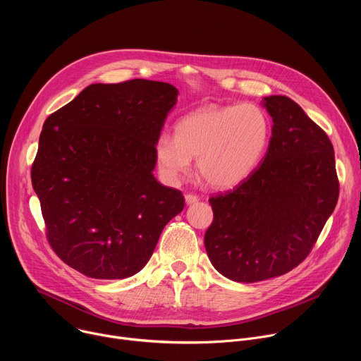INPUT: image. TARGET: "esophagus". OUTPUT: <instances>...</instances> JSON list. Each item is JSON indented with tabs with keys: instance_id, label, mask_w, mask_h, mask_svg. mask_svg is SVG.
<instances>
[{
	"instance_id": "1",
	"label": "esophagus",
	"mask_w": 361,
	"mask_h": 361,
	"mask_svg": "<svg viewBox=\"0 0 361 361\" xmlns=\"http://www.w3.org/2000/svg\"><path fill=\"white\" fill-rule=\"evenodd\" d=\"M200 200V197L197 194H185V202L190 204H195Z\"/></svg>"
}]
</instances>
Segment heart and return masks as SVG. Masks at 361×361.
Here are the masks:
<instances>
[{
    "mask_svg": "<svg viewBox=\"0 0 361 361\" xmlns=\"http://www.w3.org/2000/svg\"><path fill=\"white\" fill-rule=\"evenodd\" d=\"M269 141L267 113L254 102H241L202 107L184 116L176 124V135H159L154 151L169 181L188 174L191 159L197 157V170L205 183L231 188L260 164Z\"/></svg>",
    "mask_w": 361,
    "mask_h": 361,
    "instance_id": "b5f03b06",
    "label": "heart"
}]
</instances>
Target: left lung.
Wrapping results in <instances>:
<instances>
[{
	"label": "left lung",
	"instance_id": "8db88e82",
	"mask_svg": "<svg viewBox=\"0 0 361 361\" xmlns=\"http://www.w3.org/2000/svg\"><path fill=\"white\" fill-rule=\"evenodd\" d=\"M273 117L263 163L230 191L210 197L204 245L214 269L238 283L288 273L314 247L338 200L334 148L293 99L264 98Z\"/></svg>",
	"mask_w": 361,
	"mask_h": 361
}]
</instances>
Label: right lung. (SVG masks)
<instances>
[{
	"mask_svg": "<svg viewBox=\"0 0 361 361\" xmlns=\"http://www.w3.org/2000/svg\"><path fill=\"white\" fill-rule=\"evenodd\" d=\"M177 88L149 80L91 84L48 116L31 167L48 244L91 279H127L184 209L152 176Z\"/></svg>",
	"mask_w": 361,
	"mask_h": 361,
	"instance_id": "add662e5",
	"label": "right lung"
}]
</instances>
